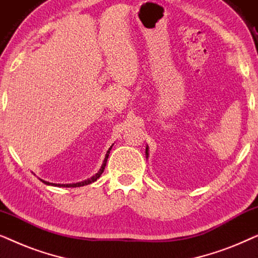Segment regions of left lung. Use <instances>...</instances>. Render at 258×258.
<instances>
[{"label": "left lung", "instance_id": "obj_1", "mask_svg": "<svg viewBox=\"0 0 258 258\" xmlns=\"http://www.w3.org/2000/svg\"><path fill=\"white\" fill-rule=\"evenodd\" d=\"M146 155H149V154H148V147L146 148Z\"/></svg>", "mask_w": 258, "mask_h": 258}]
</instances>
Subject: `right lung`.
I'll return each instance as SVG.
<instances>
[{"mask_svg":"<svg viewBox=\"0 0 258 258\" xmlns=\"http://www.w3.org/2000/svg\"><path fill=\"white\" fill-rule=\"evenodd\" d=\"M111 148H112V146H111L110 148H109V150L107 151V154H105V157H104L103 164H102V167H101L100 170H98V172H97L96 175H94L93 177H90L89 179H86V181H83V182H79V183H73V184H55V183H49V182H45V181H42V182L45 183V184H48V185H57V186H63V188H64V186H66V188H76V186H83V185H88V184H90V183H93V182L96 181L97 178H100V176L102 175V172H103L104 168H105V164H107V161H108L109 154H110Z\"/></svg>","mask_w":258,"mask_h":258,"instance_id":"add662e5","label":"right lung"}]
</instances>
